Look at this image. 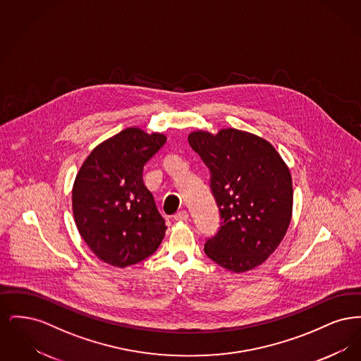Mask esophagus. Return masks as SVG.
<instances>
[{
    "label": "esophagus",
    "instance_id": "obj_1",
    "mask_svg": "<svg viewBox=\"0 0 361 361\" xmlns=\"http://www.w3.org/2000/svg\"><path fill=\"white\" fill-rule=\"evenodd\" d=\"M188 212L187 211H178L174 216H173V219L176 221V222H185L187 219H188Z\"/></svg>",
    "mask_w": 361,
    "mask_h": 361
}]
</instances>
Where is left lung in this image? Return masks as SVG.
<instances>
[{"mask_svg":"<svg viewBox=\"0 0 361 361\" xmlns=\"http://www.w3.org/2000/svg\"><path fill=\"white\" fill-rule=\"evenodd\" d=\"M190 147L211 171V189L221 211V228L204 252L224 269H255L284 238L291 222L290 169L274 145L237 128L216 134L197 130Z\"/></svg>","mask_w":361,"mask_h":361,"instance_id":"1","label":"left lung"}]
</instances>
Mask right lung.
<instances>
[{"label":"right lung","instance_id":"obj_1","mask_svg":"<svg viewBox=\"0 0 361 361\" xmlns=\"http://www.w3.org/2000/svg\"><path fill=\"white\" fill-rule=\"evenodd\" d=\"M166 135L130 127L97 145L75 176L74 222L104 262L126 268L152 256L165 237V221L145 187V164Z\"/></svg>","mask_w":361,"mask_h":361}]
</instances>
